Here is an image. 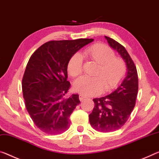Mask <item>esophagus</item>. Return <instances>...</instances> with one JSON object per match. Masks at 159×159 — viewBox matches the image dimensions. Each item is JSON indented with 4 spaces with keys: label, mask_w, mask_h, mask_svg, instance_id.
I'll return each mask as SVG.
<instances>
[{
    "label": "esophagus",
    "mask_w": 159,
    "mask_h": 159,
    "mask_svg": "<svg viewBox=\"0 0 159 159\" xmlns=\"http://www.w3.org/2000/svg\"><path fill=\"white\" fill-rule=\"evenodd\" d=\"M84 98H85V97L84 96V95H79V100H80V101H82V100H84Z\"/></svg>",
    "instance_id": "34e87169"
}]
</instances>
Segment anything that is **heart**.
Listing matches in <instances>:
<instances>
[{
  "label": "heart",
  "instance_id": "b5f03b06",
  "mask_svg": "<svg viewBox=\"0 0 159 159\" xmlns=\"http://www.w3.org/2000/svg\"><path fill=\"white\" fill-rule=\"evenodd\" d=\"M92 60L98 64L94 75L83 76L75 80L74 89L84 95H95L110 91L119 85L127 74V66L124 60L115 57L112 49L105 44H98L85 49L82 54H75L70 58L67 70L72 77H77L82 73L83 57Z\"/></svg>",
  "mask_w": 159,
  "mask_h": 159
}]
</instances>
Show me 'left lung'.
<instances>
[{"label":"left lung","mask_w":159,"mask_h":159,"mask_svg":"<svg viewBox=\"0 0 159 159\" xmlns=\"http://www.w3.org/2000/svg\"><path fill=\"white\" fill-rule=\"evenodd\" d=\"M108 44L126 63L127 75L110 94L94 98L95 106L89 115L90 124L100 132H114L125 124L135 106L138 93V75L134 61L125 48L110 37L105 36Z\"/></svg>","instance_id":"left-lung-1"}]
</instances>
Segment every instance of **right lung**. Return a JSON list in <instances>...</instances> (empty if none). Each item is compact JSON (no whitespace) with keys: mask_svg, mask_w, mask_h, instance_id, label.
<instances>
[{"mask_svg":"<svg viewBox=\"0 0 159 159\" xmlns=\"http://www.w3.org/2000/svg\"><path fill=\"white\" fill-rule=\"evenodd\" d=\"M93 39L50 41L35 51L27 63L22 88L25 107L35 125L49 134L69 129L70 115L80 100L78 94L64 99L70 58Z\"/></svg>","mask_w":159,"mask_h":159,"instance_id":"right-lung-1","label":"right lung"}]
</instances>
